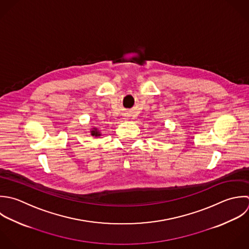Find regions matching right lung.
I'll return each mask as SVG.
<instances>
[{
    "mask_svg": "<svg viewBox=\"0 0 249 249\" xmlns=\"http://www.w3.org/2000/svg\"><path fill=\"white\" fill-rule=\"evenodd\" d=\"M91 135H92V136H95V137H99V136H101L100 132H99V131H97L96 129H94V131H92V132H91Z\"/></svg>",
    "mask_w": 249,
    "mask_h": 249,
    "instance_id": "1",
    "label": "right lung"
}]
</instances>
